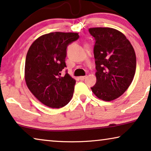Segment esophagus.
Returning a JSON list of instances; mask_svg holds the SVG:
<instances>
[{"instance_id":"34e87169","label":"esophagus","mask_w":151,"mask_h":151,"mask_svg":"<svg viewBox=\"0 0 151 151\" xmlns=\"http://www.w3.org/2000/svg\"><path fill=\"white\" fill-rule=\"evenodd\" d=\"M79 78H80V80H84L85 78H86V76H80Z\"/></svg>"}]
</instances>
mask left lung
<instances>
[{"instance_id": "1", "label": "left lung", "mask_w": 151, "mask_h": 151, "mask_svg": "<svg viewBox=\"0 0 151 151\" xmlns=\"http://www.w3.org/2000/svg\"><path fill=\"white\" fill-rule=\"evenodd\" d=\"M95 38L94 56L97 82L93 93L106 101L119 98L134 79L136 56L134 47L124 34L112 28H91Z\"/></svg>"}]
</instances>
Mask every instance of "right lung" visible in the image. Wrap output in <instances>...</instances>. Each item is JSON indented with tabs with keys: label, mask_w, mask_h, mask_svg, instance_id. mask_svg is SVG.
<instances>
[{
	"label": "right lung",
	"mask_w": 151,
	"mask_h": 151,
	"mask_svg": "<svg viewBox=\"0 0 151 151\" xmlns=\"http://www.w3.org/2000/svg\"><path fill=\"white\" fill-rule=\"evenodd\" d=\"M79 38L77 32H54L36 39L28 49L25 61L24 78L28 89L43 104L60 108L71 101L76 80L65 67L67 47Z\"/></svg>",
	"instance_id": "right-lung-1"
}]
</instances>
